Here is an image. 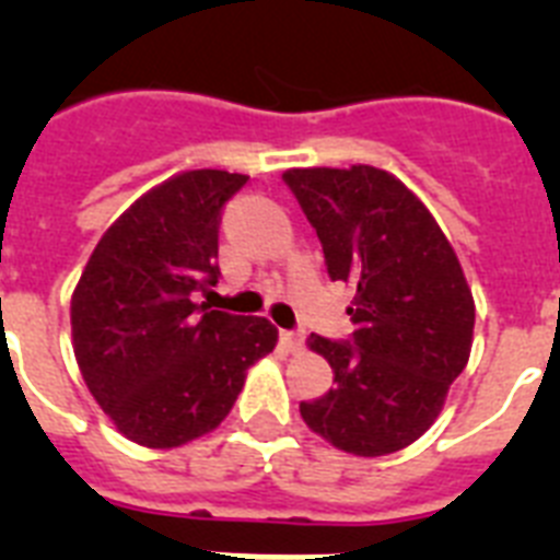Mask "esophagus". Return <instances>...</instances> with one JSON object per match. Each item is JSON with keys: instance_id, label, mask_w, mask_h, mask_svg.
<instances>
[{"instance_id": "34e87169", "label": "esophagus", "mask_w": 560, "mask_h": 560, "mask_svg": "<svg viewBox=\"0 0 560 560\" xmlns=\"http://www.w3.org/2000/svg\"><path fill=\"white\" fill-rule=\"evenodd\" d=\"M280 345H283L285 353H300L305 339L300 334H294V330H280Z\"/></svg>"}]
</instances>
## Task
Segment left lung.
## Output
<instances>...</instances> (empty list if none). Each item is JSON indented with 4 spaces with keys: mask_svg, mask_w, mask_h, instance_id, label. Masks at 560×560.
<instances>
[{
    "mask_svg": "<svg viewBox=\"0 0 560 560\" xmlns=\"http://www.w3.org/2000/svg\"><path fill=\"white\" fill-rule=\"evenodd\" d=\"M283 179L323 241L328 275L355 291L353 339L308 336L334 387L300 415L339 452H400L438 420L471 355L477 314L457 252L427 205L381 167H289Z\"/></svg>",
    "mask_w": 560,
    "mask_h": 560,
    "instance_id": "obj_1",
    "label": "left lung"
}]
</instances>
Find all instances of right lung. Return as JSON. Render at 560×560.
Instances as JSON below:
<instances>
[{
	"instance_id": "add662e5",
	"label": "right lung",
	"mask_w": 560,
	"mask_h": 560,
	"mask_svg": "<svg viewBox=\"0 0 560 560\" xmlns=\"http://www.w3.org/2000/svg\"><path fill=\"white\" fill-rule=\"evenodd\" d=\"M249 176L182 171L114 221L72 291V348L89 393L117 432L176 448L212 432L244 389L246 370L275 350L264 316L192 303L219 280V226Z\"/></svg>"
}]
</instances>
